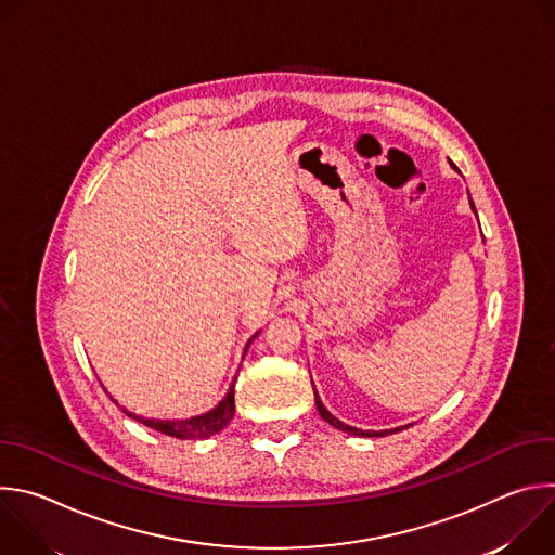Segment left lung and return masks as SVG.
I'll list each match as a JSON object with an SVG mask.
<instances>
[{"instance_id": "1", "label": "left lung", "mask_w": 555, "mask_h": 555, "mask_svg": "<svg viewBox=\"0 0 555 555\" xmlns=\"http://www.w3.org/2000/svg\"><path fill=\"white\" fill-rule=\"evenodd\" d=\"M454 167V165H452ZM469 206H472V210H474V215H477V208H474V202L469 199ZM313 400H315V409H319V415L327 422V424H332L334 428H338V430H343V433H347V435H356V437H386V435H392V433H398V430H404V428H409V426H398V428H390V430H362V428H356V426H349V424H345V422H340L338 417H334L327 409H325V404H323V400H321V395H319V390H315V386H313Z\"/></svg>"}]
</instances>
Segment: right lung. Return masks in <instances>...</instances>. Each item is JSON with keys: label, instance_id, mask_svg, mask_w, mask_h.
Instances as JSON below:
<instances>
[{"label": "right lung", "instance_id": "right-lung-1", "mask_svg": "<svg viewBox=\"0 0 555 555\" xmlns=\"http://www.w3.org/2000/svg\"><path fill=\"white\" fill-rule=\"evenodd\" d=\"M257 336H259V332L253 338H257ZM253 338H250V343H253ZM250 343L246 345V351H248ZM246 351H244V356H246ZM234 379H232L228 392L223 395V400L215 409H210L208 413L189 417V420H146V417L129 413L127 409H122V411L129 417H133L135 422H140L157 433H163V435L176 437V439H208L210 435H217L219 430H223L228 426V422L234 417ZM112 402H116V400H112Z\"/></svg>", "mask_w": 555, "mask_h": 555}]
</instances>
